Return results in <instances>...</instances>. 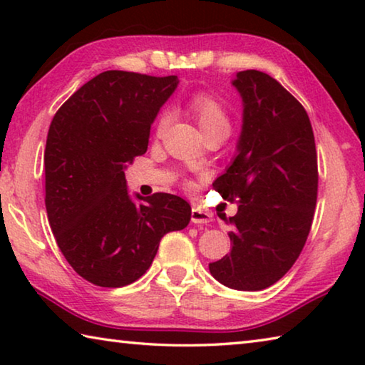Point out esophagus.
Here are the masks:
<instances>
[{"instance_id":"34e87169","label":"esophagus","mask_w":365,"mask_h":365,"mask_svg":"<svg viewBox=\"0 0 365 365\" xmlns=\"http://www.w3.org/2000/svg\"><path fill=\"white\" fill-rule=\"evenodd\" d=\"M211 220H212V214H209L207 211H201V209L197 207L191 209V222H193V224L207 225Z\"/></svg>"}]
</instances>
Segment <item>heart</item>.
<instances>
[{"label": "heart", "instance_id": "1", "mask_svg": "<svg viewBox=\"0 0 365 365\" xmlns=\"http://www.w3.org/2000/svg\"><path fill=\"white\" fill-rule=\"evenodd\" d=\"M187 108L196 117L197 125L201 127V130L206 137H211V135H225L227 137L228 132H230V114H228L225 104L214 95L197 91V93H193L187 100ZM170 114L168 110H160L156 123H154V133H156V137H163L165 130H168ZM183 185L187 190L195 188V182L191 178H185Z\"/></svg>", "mask_w": 365, "mask_h": 365}]
</instances>
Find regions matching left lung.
Returning <instances> with one entry per match:
<instances>
[{"mask_svg": "<svg viewBox=\"0 0 365 365\" xmlns=\"http://www.w3.org/2000/svg\"><path fill=\"white\" fill-rule=\"evenodd\" d=\"M238 154L214 188L238 212L224 217L232 250L209 270L222 285L257 292L279 282L299 257L317 202V151L306 109L275 78L243 71Z\"/></svg>", "mask_w": 365, "mask_h": 365, "instance_id": "left-lung-1", "label": "left lung"}]
</instances>
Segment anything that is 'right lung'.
I'll return each instance as SVG.
<instances>
[{"label":"right lung","mask_w":365,"mask_h":365,"mask_svg":"<svg viewBox=\"0 0 365 365\" xmlns=\"http://www.w3.org/2000/svg\"><path fill=\"white\" fill-rule=\"evenodd\" d=\"M177 76L106 71L54 114L45 148V205L72 269L96 287L120 288L150 269L160 238L188 225L182 197L154 193L135 205L123 169L148 150L151 123Z\"/></svg>","instance_id":"obj_1"}]
</instances>
